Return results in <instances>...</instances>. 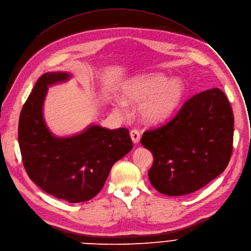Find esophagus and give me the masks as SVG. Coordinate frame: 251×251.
Here are the masks:
<instances>
[{"label":"esophagus","instance_id":"1","mask_svg":"<svg viewBox=\"0 0 251 251\" xmlns=\"http://www.w3.org/2000/svg\"><path fill=\"white\" fill-rule=\"evenodd\" d=\"M130 136H131V139H132L133 143H135V144L139 143V141H140V133H139V131L137 129L131 130Z\"/></svg>","mask_w":251,"mask_h":251}]
</instances>
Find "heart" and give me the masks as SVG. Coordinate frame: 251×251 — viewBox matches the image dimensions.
I'll list each match as a JSON object with an SVG mask.
<instances>
[{
	"label": "heart",
	"mask_w": 251,
	"mask_h": 251,
	"mask_svg": "<svg viewBox=\"0 0 251 251\" xmlns=\"http://www.w3.org/2000/svg\"><path fill=\"white\" fill-rule=\"evenodd\" d=\"M185 94V86L180 79H169L162 74H149L134 77L122 89V101L115 111L124 115L126 104H137L139 115L146 123L163 121L177 109Z\"/></svg>",
	"instance_id": "obj_1"
}]
</instances>
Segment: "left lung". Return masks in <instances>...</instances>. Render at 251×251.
<instances>
[{
  "instance_id": "obj_1",
  "label": "left lung",
  "mask_w": 251,
  "mask_h": 251,
  "mask_svg": "<svg viewBox=\"0 0 251 251\" xmlns=\"http://www.w3.org/2000/svg\"><path fill=\"white\" fill-rule=\"evenodd\" d=\"M234 118L218 88L189 98L166 123L146 130L141 144L153 154V187L180 196L204 187L221 174L232 154Z\"/></svg>"
}]
</instances>
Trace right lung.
Returning <instances> with one entry per match:
<instances>
[{
  "label": "right lung",
  "instance_id": "add662e5",
  "mask_svg": "<svg viewBox=\"0 0 251 251\" xmlns=\"http://www.w3.org/2000/svg\"><path fill=\"white\" fill-rule=\"evenodd\" d=\"M69 78L67 73L42 75L22 108L18 139L30 179L45 192L71 203L88 201L103 188L114 163L133 147L129 130L97 125L68 138L46 127L43 103L48 86Z\"/></svg>",
  "mask_w": 251,
  "mask_h": 251
}]
</instances>
